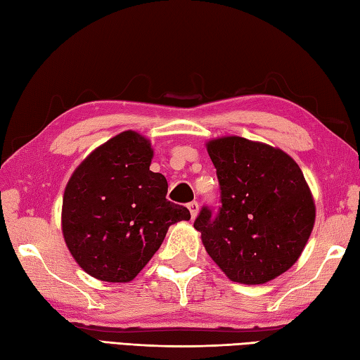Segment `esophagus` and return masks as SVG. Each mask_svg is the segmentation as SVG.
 <instances>
[{
	"instance_id": "34e87169",
	"label": "esophagus",
	"mask_w": 360,
	"mask_h": 360,
	"mask_svg": "<svg viewBox=\"0 0 360 360\" xmlns=\"http://www.w3.org/2000/svg\"><path fill=\"white\" fill-rule=\"evenodd\" d=\"M187 207L190 210V215H192V219H195L198 217V212H200V205H198L196 201H192L187 204Z\"/></svg>"
}]
</instances>
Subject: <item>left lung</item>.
Returning <instances> with one entry per match:
<instances>
[{"mask_svg":"<svg viewBox=\"0 0 360 360\" xmlns=\"http://www.w3.org/2000/svg\"><path fill=\"white\" fill-rule=\"evenodd\" d=\"M207 153L221 188L217 217L204 207L195 221L210 258L227 278L263 285L292 266L316 223V204L300 167L271 145L223 136Z\"/></svg>","mask_w":360,"mask_h":360,"instance_id":"obj_1","label":"left lung"}]
</instances>
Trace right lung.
<instances>
[{"mask_svg":"<svg viewBox=\"0 0 360 360\" xmlns=\"http://www.w3.org/2000/svg\"><path fill=\"white\" fill-rule=\"evenodd\" d=\"M151 142L128 129L82 160L68 181L62 232L83 271L108 283H128L162 244L168 227L190 212L167 200L164 174L153 173Z\"/></svg>","mask_w":360,"mask_h":360,"instance_id":"obj_1","label":"right lung"}]
</instances>
